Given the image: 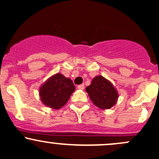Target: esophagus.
I'll return each mask as SVG.
<instances>
[{"label": "esophagus", "instance_id": "esophagus-1", "mask_svg": "<svg viewBox=\"0 0 159 159\" xmlns=\"http://www.w3.org/2000/svg\"><path fill=\"white\" fill-rule=\"evenodd\" d=\"M78 89H80V90H84V84H80V85L78 86Z\"/></svg>", "mask_w": 159, "mask_h": 159}]
</instances>
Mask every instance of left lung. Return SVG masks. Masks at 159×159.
Segmentation results:
<instances>
[{"label": "left lung", "instance_id": "obj_1", "mask_svg": "<svg viewBox=\"0 0 159 159\" xmlns=\"http://www.w3.org/2000/svg\"><path fill=\"white\" fill-rule=\"evenodd\" d=\"M90 99L101 109H109L116 104L118 93L112 83L102 75L94 77L86 88Z\"/></svg>", "mask_w": 159, "mask_h": 159}]
</instances>
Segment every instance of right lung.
Masks as SVG:
<instances>
[{
    "label": "right lung",
    "mask_w": 159,
    "mask_h": 159,
    "mask_svg": "<svg viewBox=\"0 0 159 159\" xmlns=\"http://www.w3.org/2000/svg\"><path fill=\"white\" fill-rule=\"evenodd\" d=\"M75 90V85L70 78L57 73L50 77L40 87L39 96L44 105L59 109L66 105Z\"/></svg>",
    "instance_id": "right-lung-1"
}]
</instances>
